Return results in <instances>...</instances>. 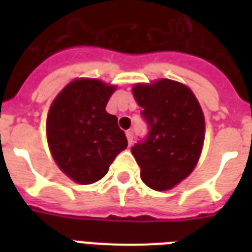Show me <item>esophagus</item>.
<instances>
[{
    "instance_id": "esophagus-1",
    "label": "esophagus",
    "mask_w": 252,
    "mask_h": 252,
    "mask_svg": "<svg viewBox=\"0 0 252 252\" xmlns=\"http://www.w3.org/2000/svg\"><path fill=\"white\" fill-rule=\"evenodd\" d=\"M126 140H128V144L132 145V142H133V133H132V130H126Z\"/></svg>"
}]
</instances>
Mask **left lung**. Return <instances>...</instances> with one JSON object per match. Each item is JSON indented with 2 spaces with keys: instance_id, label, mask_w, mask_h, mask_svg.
I'll list each match as a JSON object with an SVG mask.
<instances>
[{
  "instance_id": "obj_1",
  "label": "left lung",
  "mask_w": 252,
  "mask_h": 252,
  "mask_svg": "<svg viewBox=\"0 0 252 252\" xmlns=\"http://www.w3.org/2000/svg\"><path fill=\"white\" fill-rule=\"evenodd\" d=\"M132 91L149 133L130 152L142 182L166 191L187 178L199 161L205 133L203 111L193 93L176 81L137 84Z\"/></svg>"
}]
</instances>
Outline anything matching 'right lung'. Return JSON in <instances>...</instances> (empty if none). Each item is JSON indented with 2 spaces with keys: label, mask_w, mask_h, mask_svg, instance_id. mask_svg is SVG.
I'll use <instances>...</instances> for the list:
<instances>
[{
  "label": "right lung",
  "mask_w": 252,
  "mask_h": 252,
  "mask_svg": "<svg viewBox=\"0 0 252 252\" xmlns=\"http://www.w3.org/2000/svg\"><path fill=\"white\" fill-rule=\"evenodd\" d=\"M114 91L115 86L99 80H74L49 108V150L61 171L77 183L102 179L116 156L128 146L118 118L106 111Z\"/></svg>",
  "instance_id": "right-lung-1"
}]
</instances>
